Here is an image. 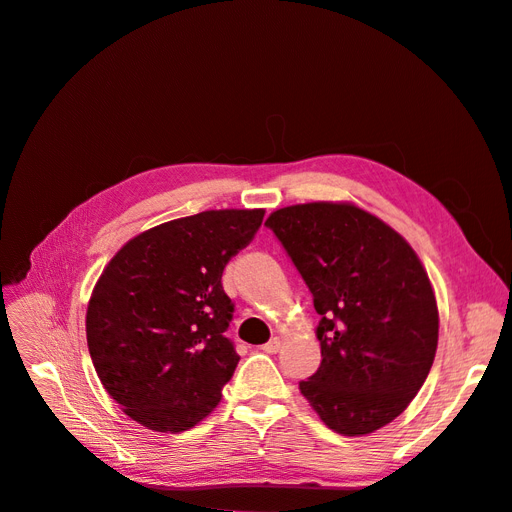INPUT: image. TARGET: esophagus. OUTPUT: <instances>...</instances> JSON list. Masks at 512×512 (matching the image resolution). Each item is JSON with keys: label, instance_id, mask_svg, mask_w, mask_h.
<instances>
[{"label": "esophagus", "instance_id": "34e87169", "mask_svg": "<svg viewBox=\"0 0 512 512\" xmlns=\"http://www.w3.org/2000/svg\"><path fill=\"white\" fill-rule=\"evenodd\" d=\"M280 338H272L270 342H267V344H263L261 346V351H265V353H270V355H274V353H278L280 351Z\"/></svg>", "mask_w": 512, "mask_h": 512}]
</instances>
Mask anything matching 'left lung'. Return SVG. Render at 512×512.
I'll return each mask as SVG.
<instances>
[{
    "label": "left lung",
    "instance_id": "obj_1",
    "mask_svg": "<svg viewBox=\"0 0 512 512\" xmlns=\"http://www.w3.org/2000/svg\"><path fill=\"white\" fill-rule=\"evenodd\" d=\"M313 294L321 365L299 382L330 429L375 432L409 407L438 348V305L409 242L351 203H305L265 220Z\"/></svg>",
    "mask_w": 512,
    "mask_h": 512
}]
</instances>
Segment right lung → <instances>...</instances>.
<instances>
[{"instance_id":"right-lung-1","label":"right lung","mask_w":512,"mask_h":512,"mask_svg":"<svg viewBox=\"0 0 512 512\" xmlns=\"http://www.w3.org/2000/svg\"><path fill=\"white\" fill-rule=\"evenodd\" d=\"M263 209H213L128 240L105 265L87 307L95 371L124 413L153 432H186L222 398L240 361L224 336L234 303L226 263Z\"/></svg>"}]
</instances>
